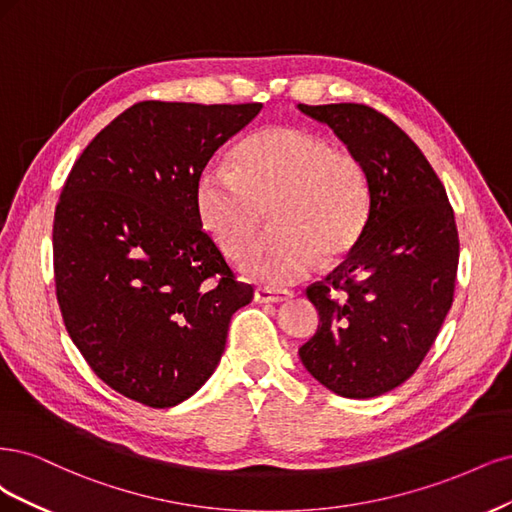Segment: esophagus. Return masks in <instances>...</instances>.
Segmentation results:
<instances>
[{
    "label": "esophagus",
    "instance_id": "obj_1",
    "mask_svg": "<svg viewBox=\"0 0 512 512\" xmlns=\"http://www.w3.org/2000/svg\"><path fill=\"white\" fill-rule=\"evenodd\" d=\"M293 298V291L289 289H276V287H257L255 289V302L259 304H276Z\"/></svg>",
    "mask_w": 512,
    "mask_h": 512
}]
</instances>
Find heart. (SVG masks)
<instances>
[{"mask_svg": "<svg viewBox=\"0 0 512 512\" xmlns=\"http://www.w3.org/2000/svg\"><path fill=\"white\" fill-rule=\"evenodd\" d=\"M370 191L361 163L298 127H268L246 138L229 166H210L195 187L202 227L229 257L255 238L263 210L272 232L251 246L240 270L257 283L291 285L344 255L368 219Z\"/></svg>", "mask_w": 512, "mask_h": 512, "instance_id": "1", "label": "heart"}]
</instances>
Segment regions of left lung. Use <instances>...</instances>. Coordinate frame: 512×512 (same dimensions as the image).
<instances>
[{"label": "left lung", "instance_id": "obj_1", "mask_svg": "<svg viewBox=\"0 0 512 512\" xmlns=\"http://www.w3.org/2000/svg\"><path fill=\"white\" fill-rule=\"evenodd\" d=\"M364 168L370 206L349 255L306 289L317 332L310 376L342 398L383 395L419 368L453 304L459 240L447 191L419 146L364 104H298Z\"/></svg>", "mask_w": 512, "mask_h": 512}]
</instances>
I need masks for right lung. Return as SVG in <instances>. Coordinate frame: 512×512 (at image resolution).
Segmentation results:
<instances>
[{
	"label": "right lung",
	"mask_w": 512,
	"mask_h": 512,
	"mask_svg": "<svg viewBox=\"0 0 512 512\" xmlns=\"http://www.w3.org/2000/svg\"><path fill=\"white\" fill-rule=\"evenodd\" d=\"M261 104L140 102L82 151L53 225L57 300L76 349L129 400L170 408L217 370L253 300L202 229L195 187Z\"/></svg>",
	"instance_id": "add662e5"
}]
</instances>
